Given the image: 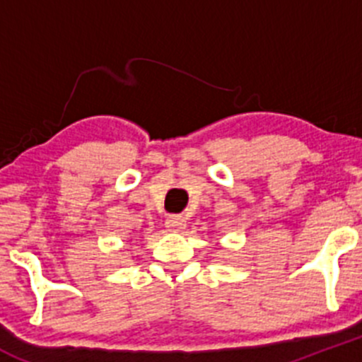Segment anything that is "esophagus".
Here are the masks:
<instances>
[{"label": "esophagus", "mask_w": 362, "mask_h": 362, "mask_svg": "<svg viewBox=\"0 0 362 362\" xmlns=\"http://www.w3.org/2000/svg\"><path fill=\"white\" fill-rule=\"evenodd\" d=\"M166 228L170 229L171 233H180L185 229V218L182 215H170L166 218Z\"/></svg>", "instance_id": "34e87169"}]
</instances>
